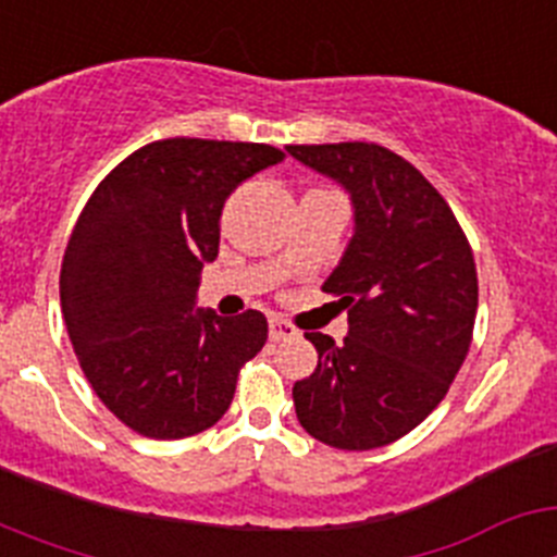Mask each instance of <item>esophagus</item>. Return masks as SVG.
<instances>
[{"instance_id":"1","label":"esophagus","mask_w":557,"mask_h":557,"mask_svg":"<svg viewBox=\"0 0 557 557\" xmlns=\"http://www.w3.org/2000/svg\"><path fill=\"white\" fill-rule=\"evenodd\" d=\"M293 337H298V329H295L293 323L284 321V318H270V339H273V343H282V339Z\"/></svg>"}]
</instances>
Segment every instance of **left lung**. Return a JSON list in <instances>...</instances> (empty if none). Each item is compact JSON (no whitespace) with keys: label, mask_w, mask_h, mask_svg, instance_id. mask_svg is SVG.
<instances>
[{"label":"left lung","mask_w":557,"mask_h":557,"mask_svg":"<svg viewBox=\"0 0 557 557\" xmlns=\"http://www.w3.org/2000/svg\"><path fill=\"white\" fill-rule=\"evenodd\" d=\"M287 152L337 181L354 206L351 243L323 284L348 309V337L337 346L307 334L318 368L295 382V412L334 449L387 446L444 401L469 354L474 253L435 186L387 147L339 141Z\"/></svg>","instance_id":"1"}]
</instances>
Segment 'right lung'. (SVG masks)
Returning a JSON list of instances; mask_svg holds the SVG:
<instances>
[{"mask_svg":"<svg viewBox=\"0 0 557 557\" xmlns=\"http://www.w3.org/2000/svg\"><path fill=\"white\" fill-rule=\"evenodd\" d=\"M278 161L282 150L253 141H152L81 211L61 264L63 321L100 401L133 432L178 441L214 426L239 368L262 351V312L220 318L195 304L225 200Z\"/></svg>","mask_w":557,"mask_h":557,"instance_id":"obj_1","label":"right lung"}]
</instances>
